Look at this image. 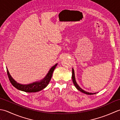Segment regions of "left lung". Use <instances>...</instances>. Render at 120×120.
Wrapping results in <instances>:
<instances>
[{
	"label": "left lung",
	"instance_id": "obj_1",
	"mask_svg": "<svg viewBox=\"0 0 120 120\" xmlns=\"http://www.w3.org/2000/svg\"><path fill=\"white\" fill-rule=\"evenodd\" d=\"M72 80H73V83L74 84V85L75 86V87L77 88L79 91H80L81 92H82L83 93H85L86 94H88V95H93V94H96L95 93H89L88 92H86L85 91L83 90L82 89L80 88V86L78 85V84L76 82V81L75 80V74H74V71L73 68H72Z\"/></svg>",
	"mask_w": 120,
	"mask_h": 120
}]
</instances>
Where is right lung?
Returning <instances> with one entry per match:
<instances>
[{
  "mask_svg": "<svg viewBox=\"0 0 120 120\" xmlns=\"http://www.w3.org/2000/svg\"><path fill=\"white\" fill-rule=\"evenodd\" d=\"M57 65V63L50 68L47 75L43 80H41L39 82L38 81V82H35L34 83L29 84V85H21V84L16 82V81H15L10 75L8 70L7 74L12 85L18 90L26 92H37L43 90L48 85L51 78H52L53 71L55 69Z\"/></svg>",
  "mask_w": 120,
  "mask_h": 120,
  "instance_id": "obj_1",
  "label": "right lung"
}]
</instances>
